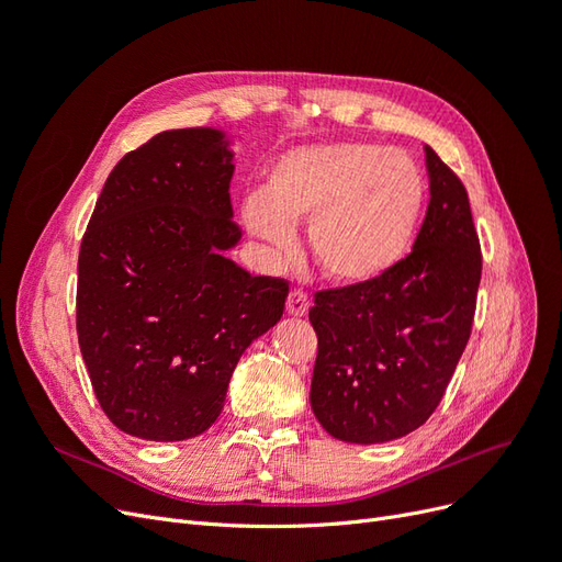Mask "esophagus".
<instances>
[{"mask_svg":"<svg viewBox=\"0 0 562 562\" xmlns=\"http://www.w3.org/2000/svg\"><path fill=\"white\" fill-rule=\"evenodd\" d=\"M285 310L291 316H304L310 312V297L307 293L302 291H291V295H288L285 300Z\"/></svg>","mask_w":562,"mask_h":562,"instance_id":"obj_1","label":"esophagus"}]
</instances>
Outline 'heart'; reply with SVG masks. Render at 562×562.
Returning <instances> with one entry per match:
<instances>
[{
  "label": "heart",
  "instance_id": "heart-1",
  "mask_svg": "<svg viewBox=\"0 0 562 562\" xmlns=\"http://www.w3.org/2000/svg\"><path fill=\"white\" fill-rule=\"evenodd\" d=\"M424 209V178L398 149L366 143L295 147L250 194L246 229L277 255L295 248L297 223L310 220V248L330 281L363 285L382 279L413 246Z\"/></svg>",
  "mask_w": 562,
  "mask_h": 562
}]
</instances>
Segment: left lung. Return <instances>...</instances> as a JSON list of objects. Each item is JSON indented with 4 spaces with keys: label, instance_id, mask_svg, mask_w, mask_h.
Listing matches in <instances>:
<instances>
[{
    "label": "left lung",
    "instance_id": "left-lung-1",
    "mask_svg": "<svg viewBox=\"0 0 562 562\" xmlns=\"http://www.w3.org/2000/svg\"><path fill=\"white\" fill-rule=\"evenodd\" d=\"M429 209L413 252L382 279L321 291L312 411L347 443L372 446L431 417L469 342L481 283V246L469 194L424 145Z\"/></svg>",
    "mask_w": 562,
    "mask_h": 562
}]
</instances>
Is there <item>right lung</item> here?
Instances as JSON below:
<instances>
[{
    "instance_id": "obj_1",
    "label": "right lung",
    "mask_w": 562,
    "mask_h": 562,
    "mask_svg": "<svg viewBox=\"0 0 562 562\" xmlns=\"http://www.w3.org/2000/svg\"><path fill=\"white\" fill-rule=\"evenodd\" d=\"M232 173L225 131L157 133L112 168L83 234L79 349L103 413L135 438L206 431L241 353L281 321L288 283L227 258Z\"/></svg>"
}]
</instances>
